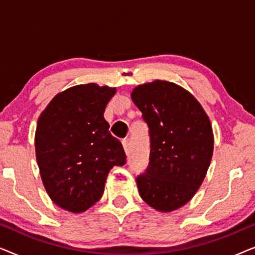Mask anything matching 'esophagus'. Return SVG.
Returning <instances> with one entry per match:
<instances>
[{
    "mask_svg": "<svg viewBox=\"0 0 255 255\" xmlns=\"http://www.w3.org/2000/svg\"><path fill=\"white\" fill-rule=\"evenodd\" d=\"M122 144H123V147H124L125 153H127V154H130V144H128V140H127V139H125V140L122 141Z\"/></svg>",
    "mask_w": 255,
    "mask_h": 255,
    "instance_id": "obj_1",
    "label": "esophagus"
}]
</instances>
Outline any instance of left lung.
<instances>
[{
  "label": "left lung",
  "instance_id": "8db88e82",
  "mask_svg": "<svg viewBox=\"0 0 255 255\" xmlns=\"http://www.w3.org/2000/svg\"><path fill=\"white\" fill-rule=\"evenodd\" d=\"M131 99L149 135L148 166L135 179L139 194L155 210H176L196 194L210 165V121L196 99L173 82L139 86Z\"/></svg>",
  "mask_w": 255,
  "mask_h": 255
}]
</instances>
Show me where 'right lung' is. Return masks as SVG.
Listing matches in <instances>:
<instances>
[{
  "mask_svg": "<svg viewBox=\"0 0 255 255\" xmlns=\"http://www.w3.org/2000/svg\"><path fill=\"white\" fill-rule=\"evenodd\" d=\"M116 89L87 83L51 101L38 120L36 156L48 196L59 207L82 212L102 197L109 170L127 162L109 132L104 110Z\"/></svg>",
  "mask_w": 255,
  "mask_h": 255,
  "instance_id": "1",
  "label": "right lung"
}]
</instances>
